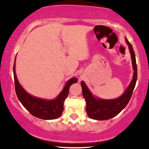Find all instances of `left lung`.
Here are the masks:
<instances>
[{"label":"left lung","instance_id":"1","mask_svg":"<svg viewBox=\"0 0 149 149\" xmlns=\"http://www.w3.org/2000/svg\"><path fill=\"white\" fill-rule=\"evenodd\" d=\"M125 40L129 47L131 58L134 70L133 79L124 91V93L118 98L113 100H103L95 97L90 92L83 81H81L83 95L86 101V112L91 119L102 121L110 119L118 115L125 108L131 99L132 93L137 81V65L136 62L135 53L132 45L125 38Z\"/></svg>","mask_w":149,"mask_h":149}]
</instances>
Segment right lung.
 <instances>
[{"instance_id":"right-lung-1","label":"right lung","mask_w":149,"mask_h":149,"mask_svg":"<svg viewBox=\"0 0 149 149\" xmlns=\"http://www.w3.org/2000/svg\"><path fill=\"white\" fill-rule=\"evenodd\" d=\"M13 74L15 92L20 102L31 115L45 120L55 119L60 117L64 111V102L68 95L69 88L71 85L77 82V79L73 77L68 81L64 88L56 99L45 100L32 96L24 90L16 77L15 62L13 66Z\"/></svg>"}]
</instances>
